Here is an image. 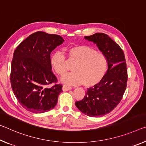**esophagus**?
<instances>
[{"label": "esophagus", "mask_w": 146, "mask_h": 146, "mask_svg": "<svg viewBox=\"0 0 146 146\" xmlns=\"http://www.w3.org/2000/svg\"><path fill=\"white\" fill-rule=\"evenodd\" d=\"M71 88H72L71 86H67L66 84H64L63 87H62V90H63V91H68V90H71Z\"/></svg>", "instance_id": "obj_1"}]
</instances>
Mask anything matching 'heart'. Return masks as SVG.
I'll use <instances>...</instances> for the list:
<instances>
[{"mask_svg": "<svg viewBox=\"0 0 146 146\" xmlns=\"http://www.w3.org/2000/svg\"><path fill=\"white\" fill-rule=\"evenodd\" d=\"M66 52L69 60L75 63L71 68L73 71L64 75L61 79L62 82L91 87L103 79L107 69V60L103 53L86 45L71 46L66 48ZM50 64L58 75H62L66 72V57L61 52L53 53L50 58Z\"/></svg>", "mask_w": 146, "mask_h": 146, "instance_id": "1", "label": "heart"}]
</instances>
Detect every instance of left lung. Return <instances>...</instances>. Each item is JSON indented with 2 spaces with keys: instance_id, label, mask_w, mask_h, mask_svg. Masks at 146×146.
Instances as JSON below:
<instances>
[{
  "instance_id": "obj_1",
  "label": "left lung",
  "mask_w": 146,
  "mask_h": 146,
  "mask_svg": "<svg viewBox=\"0 0 146 146\" xmlns=\"http://www.w3.org/2000/svg\"><path fill=\"white\" fill-rule=\"evenodd\" d=\"M84 38L96 43L105 55L108 71L98 84L88 89L84 98L75 105L88 116H102L114 110L123 98L128 78L125 58L118 44L106 34L96 33Z\"/></svg>"
}]
</instances>
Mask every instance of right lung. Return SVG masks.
<instances>
[{
  "label": "right lung",
  "instance_id": "obj_1",
  "mask_svg": "<svg viewBox=\"0 0 146 146\" xmlns=\"http://www.w3.org/2000/svg\"><path fill=\"white\" fill-rule=\"evenodd\" d=\"M56 34L36 32L16 48L11 61L10 81L13 94L23 108L33 113H43L56 106L62 85L50 64V53L63 43ZM53 84L50 87L48 85Z\"/></svg>",
  "mask_w": 146,
  "mask_h": 146
}]
</instances>
